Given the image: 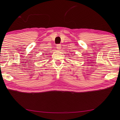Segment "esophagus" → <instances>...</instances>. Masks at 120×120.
<instances>
[{"mask_svg": "<svg viewBox=\"0 0 120 120\" xmlns=\"http://www.w3.org/2000/svg\"><path fill=\"white\" fill-rule=\"evenodd\" d=\"M57 46V48L58 50H60V49H61V46L60 44H57V46Z\"/></svg>", "mask_w": 120, "mask_h": 120, "instance_id": "34e87169", "label": "esophagus"}]
</instances>
